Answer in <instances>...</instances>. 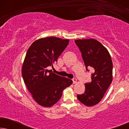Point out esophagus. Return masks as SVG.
<instances>
[{"instance_id": "1", "label": "esophagus", "mask_w": 129, "mask_h": 129, "mask_svg": "<svg viewBox=\"0 0 129 129\" xmlns=\"http://www.w3.org/2000/svg\"><path fill=\"white\" fill-rule=\"evenodd\" d=\"M72 80H73V83H76L77 82V79L76 78H73V79H72Z\"/></svg>"}]
</instances>
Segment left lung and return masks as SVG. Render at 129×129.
<instances>
[{"mask_svg":"<svg viewBox=\"0 0 129 129\" xmlns=\"http://www.w3.org/2000/svg\"><path fill=\"white\" fill-rule=\"evenodd\" d=\"M82 53L86 70L91 68V81L86 83L85 91L77 98L81 103L87 106L98 104L112 82L113 63L107 49L98 40L78 39L75 40Z\"/></svg>","mask_w":129,"mask_h":129,"instance_id":"1","label":"left lung"}]
</instances>
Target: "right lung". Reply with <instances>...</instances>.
<instances>
[{
  "mask_svg": "<svg viewBox=\"0 0 129 129\" xmlns=\"http://www.w3.org/2000/svg\"><path fill=\"white\" fill-rule=\"evenodd\" d=\"M69 40L56 37L42 38L31 44L26 53L22 75L24 84L33 98L43 107H51L59 101L62 91L73 83L71 79L60 76L47 68L68 46Z\"/></svg>",
  "mask_w": 129,
  "mask_h": 129,
  "instance_id": "right-lung-1",
  "label": "right lung"
}]
</instances>
